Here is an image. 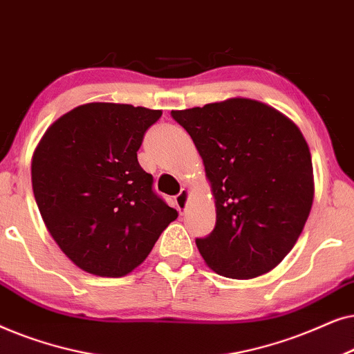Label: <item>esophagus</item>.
<instances>
[{"instance_id":"obj_1","label":"esophagus","mask_w":354,"mask_h":354,"mask_svg":"<svg viewBox=\"0 0 354 354\" xmlns=\"http://www.w3.org/2000/svg\"><path fill=\"white\" fill-rule=\"evenodd\" d=\"M187 199H189V191H187L186 187H183V189L180 191V194H178L176 197H174V202H176L178 210L183 212V210L186 209V205H187Z\"/></svg>"}]
</instances>
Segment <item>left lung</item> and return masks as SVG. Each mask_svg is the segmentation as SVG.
Returning a JSON list of instances; mask_svg holds the SVG:
<instances>
[{"label":"left lung","mask_w":354,"mask_h":354,"mask_svg":"<svg viewBox=\"0 0 354 354\" xmlns=\"http://www.w3.org/2000/svg\"><path fill=\"white\" fill-rule=\"evenodd\" d=\"M194 140L215 196V228L197 238L212 270L270 272L293 249L314 197L308 144L293 121L249 98L171 111Z\"/></svg>","instance_id":"1"}]
</instances>
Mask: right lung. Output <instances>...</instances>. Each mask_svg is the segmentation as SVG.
<instances>
[{
	"label": "right lung",
	"instance_id": "obj_1",
	"mask_svg": "<svg viewBox=\"0 0 354 354\" xmlns=\"http://www.w3.org/2000/svg\"><path fill=\"white\" fill-rule=\"evenodd\" d=\"M160 110L87 103L55 121L32 158L46 228L82 270L124 277L140 266L178 212L153 191L138 150Z\"/></svg>",
	"mask_w": 354,
	"mask_h": 354
}]
</instances>
